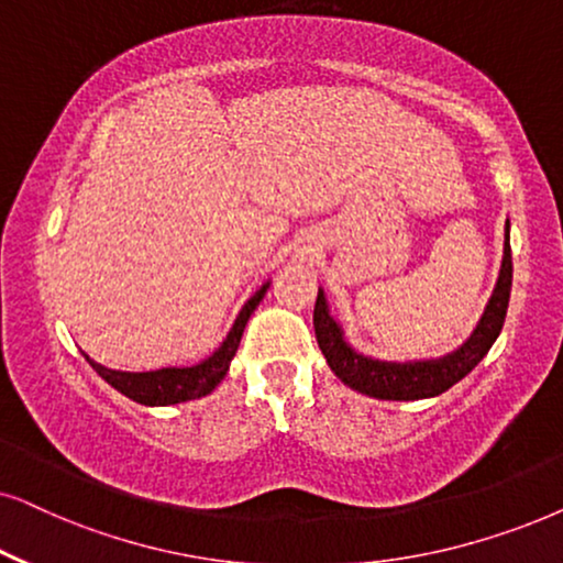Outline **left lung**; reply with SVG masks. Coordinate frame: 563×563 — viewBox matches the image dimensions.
<instances>
[{"instance_id":"1","label":"left lung","mask_w":563,"mask_h":563,"mask_svg":"<svg viewBox=\"0 0 563 563\" xmlns=\"http://www.w3.org/2000/svg\"><path fill=\"white\" fill-rule=\"evenodd\" d=\"M509 291H512V251H509L507 219V243L499 282H496L494 295L488 299L476 331H473L471 339L452 354H444L440 360L421 362H383L354 352V349L346 344L341 325L335 323L331 310H328L323 289H318L312 325H316L318 346L325 356L328 367H331L333 375L344 385H349V388L379 400L434 398L440 396V393L450 390L452 385L468 375V372L488 354L494 341L499 339L509 308Z\"/></svg>"}]
</instances>
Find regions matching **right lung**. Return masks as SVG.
<instances>
[{
  "label": "right lung",
  "instance_id": "add662e5",
  "mask_svg": "<svg viewBox=\"0 0 563 563\" xmlns=\"http://www.w3.org/2000/svg\"><path fill=\"white\" fill-rule=\"evenodd\" d=\"M266 289H268V282L243 305V310H240V316L235 318V325L230 328L228 339L222 341V346H219L209 360L194 364V367L121 372V369H108L103 364L92 362L87 354L85 360L90 362V367L98 372L111 388H115L119 393H123V396L136 400V404L142 406H173V404H184V400L209 396V393L222 383L224 375H228L232 356H235L240 339H243L247 318L253 316L255 308H258V302L264 299Z\"/></svg>",
  "mask_w": 563,
  "mask_h": 563
}]
</instances>
